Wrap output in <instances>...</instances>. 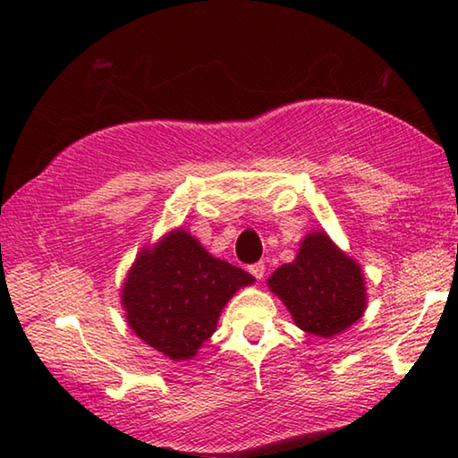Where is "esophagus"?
I'll list each match as a JSON object with an SVG mask.
<instances>
[{"mask_svg":"<svg viewBox=\"0 0 458 458\" xmlns=\"http://www.w3.org/2000/svg\"><path fill=\"white\" fill-rule=\"evenodd\" d=\"M249 271H250L252 277H255L257 281H260V279L265 277V263H255V265H250V267H249Z\"/></svg>","mask_w":458,"mask_h":458,"instance_id":"obj_1","label":"esophagus"}]
</instances>
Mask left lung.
Segmentation results:
<instances>
[{"mask_svg": "<svg viewBox=\"0 0 458 458\" xmlns=\"http://www.w3.org/2000/svg\"><path fill=\"white\" fill-rule=\"evenodd\" d=\"M267 285L285 303L297 328L320 338L351 328L367 310L360 265L324 230L308 232L295 259L273 271Z\"/></svg>", "mask_w": 458, "mask_h": 458, "instance_id": "obj_1", "label": "left lung"}]
</instances>
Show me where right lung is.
Wrapping results in <instances>:
<instances>
[{"instance_id":"obj_1","label":"right lung","mask_w":458,"mask_h":458,"mask_svg":"<svg viewBox=\"0 0 458 458\" xmlns=\"http://www.w3.org/2000/svg\"><path fill=\"white\" fill-rule=\"evenodd\" d=\"M252 283L244 268L209 255L179 226L138 252L120 300L144 344L169 360H190L216 332L224 306Z\"/></svg>"}]
</instances>
